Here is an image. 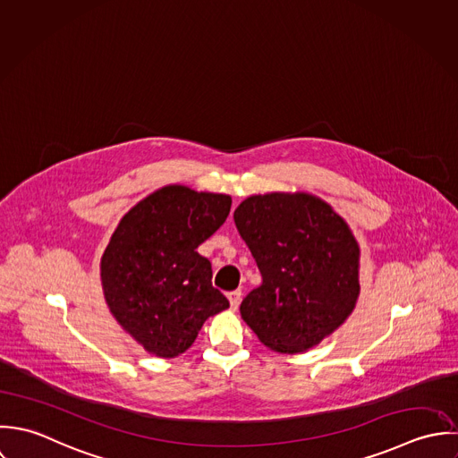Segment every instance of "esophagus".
Instances as JSON below:
<instances>
[{
	"instance_id": "obj_1",
	"label": "esophagus",
	"mask_w": 458,
	"mask_h": 458,
	"mask_svg": "<svg viewBox=\"0 0 458 458\" xmlns=\"http://www.w3.org/2000/svg\"><path fill=\"white\" fill-rule=\"evenodd\" d=\"M241 290H233V292H230L228 293V301H230V306H232V310H237L239 308V304H241Z\"/></svg>"
}]
</instances>
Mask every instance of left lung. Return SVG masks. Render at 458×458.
Wrapping results in <instances>:
<instances>
[{"instance_id": "1", "label": "left lung", "mask_w": 458, "mask_h": 458, "mask_svg": "<svg viewBox=\"0 0 458 458\" xmlns=\"http://www.w3.org/2000/svg\"><path fill=\"white\" fill-rule=\"evenodd\" d=\"M233 219L262 273V284L241 304L259 340L299 354L333 335L361 292V251L347 221L302 191L253 194Z\"/></svg>"}]
</instances>
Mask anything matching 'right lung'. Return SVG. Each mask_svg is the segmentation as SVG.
<instances>
[{"instance_id":"right-lung-1","label":"right lung","mask_w":458,"mask_h":458,"mask_svg":"<svg viewBox=\"0 0 458 458\" xmlns=\"http://www.w3.org/2000/svg\"><path fill=\"white\" fill-rule=\"evenodd\" d=\"M232 198L165 185L118 223L100 259L106 304L148 354L177 358L228 299L212 286L210 262L196 248L228 217Z\"/></svg>"}]
</instances>
